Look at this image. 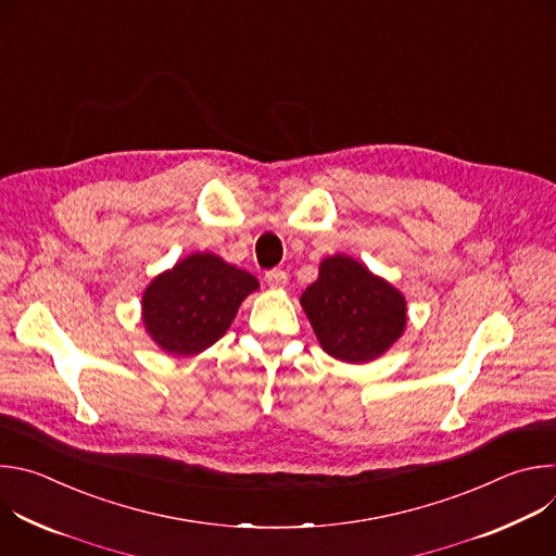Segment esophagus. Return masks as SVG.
Listing matches in <instances>:
<instances>
[{"instance_id": "obj_1", "label": "esophagus", "mask_w": 556, "mask_h": 556, "mask_svg": "<svg viewBox=\"0 0 556 556\" xmlns=\"http://www.w3.org/2000/svg\"><path fill=\"white\" fill-rule=\"evenodd\" d=\"M264 279H266V283H268L270 288H283L286 281H288V273L281 270V268H273V270L266 273Z\"/></svg>"}]
</instances>
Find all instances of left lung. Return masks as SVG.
I'll return each instance as SVG.
<instances>
[{
    "instance_id": "obj_1",
    "label": "left lung",
    "mask_w": 556,
    "mask_h": 556,
    "mask_svg": "<svg viewBox=\"0 0 556 556\" xmlns=\"http://www.w3.org/2000/svg\"><path fill=\"white\" fill-rule=\"evenodd\" d=\"M301 305L321 348L348 363L380 356L407 324L403 294L345 255L321 264L319 279L305 288Z\"/></svg>"
}]
</instances>
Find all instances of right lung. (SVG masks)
Instances as JSON below:
<instances>
[{
  "instance_id": "right-lung-1",
  "label": "right lung",
  "mask_w": 556,
  "mask_h": 556,
  "mask_svg": "<svg viewBox=\"0 0 556 556\" xmlns=\"http://www.w3.org/2000/svg\"><path fill=\"white\" fill-rule=\"evenodd\" d=\"M257 279L217 255L195 253L155 277L142 296V319L163 350L189 356L213 345Z\"/></svg>"
}]
</instances>
